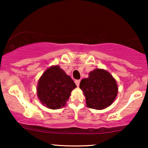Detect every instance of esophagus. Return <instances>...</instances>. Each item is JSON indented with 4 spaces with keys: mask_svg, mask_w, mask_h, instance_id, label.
<instances>
[{
    "mask_svg": "<svg viewBox=\"0 0 148 148\" xmlns=\"http://www.w3.org/2000/svg\"><path fill=\"white\" fill-rule=\"evenodd\" d=\"M80 81H81V80H75V84H76V85L77 86H79Z\"/></svg>",
    "mask_w": 148,
    "mask_h": 148,
    "instance_id": "obj_1",
    "label": "esophagus"
}]
</instances>
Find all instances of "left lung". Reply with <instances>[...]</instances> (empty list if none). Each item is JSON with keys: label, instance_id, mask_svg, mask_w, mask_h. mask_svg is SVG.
<instances>
[{"label": "left lung", "instance_id": "8db88e82", "mask_svg": "<svg viewBox=\"0 0 148 148\" xmlns=\"http://www.w3.org/2000/svg\"><path fill=\"white\" fill-rule=\"evenodd\" d=\"M79 87L86 97V105L90 108L102 110L114 101L118 95L116 81L106 70L95 69L82 79Z\"/></svg>", "mask_w": 148, "mask_h": 148}]
</instances>
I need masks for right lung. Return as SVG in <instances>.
<instances>
[{
    "label": "right lung",
    "mask_w": 148,
    "mask_h": 148,
    "mask_svg": "<svg viewBox=\"0 0 148 148\" xmlns=\"http://www.w3.org/2000/svg\"><path fill=\"white\" fill-rule=\"evenodd\" d=\"M76 87L72 78L58 65L51 66L39 79L37 94L44 106L58 109L65 106L71 92Z\"/></svg>",
    "instance_id": "right-lung-1"
}]
</instances>
